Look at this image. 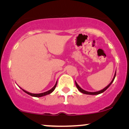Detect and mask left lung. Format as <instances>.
<instances>
[{
    "label": "left lung",
    "mask_w": 129,
    "mask_h": 129,
    "mask_svg": "<svg viewBox=\"0 0 129 129\" xmlns=\"http://www.w3.org/2000/svg\"><path fill=\"white\" fill-rule=\"evenodd\" d=\"M115 76H116V72H115V73L114 77H113V79H112V80L111 82H110L109 84L108 85L106 86V87H105L104 89H103L102 90H99V91H97V92H92L86 91V90H84V89H83L82 88H81V87H80V86H79V85H78V84H77L76 81H75V85H76L77 89H78V90H79L80 92H81V93H84V94H87V95H98V94H100V93H103V92H104L106 90V89H107V88H108V87H109L110 85H111L113 81H114V79H115Z\"/></svg>",
    "instance_id": "obj_1"
}]
</instances>
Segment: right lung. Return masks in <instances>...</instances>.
Masks as SVG:
<instances>
[{"instance_id": "right-lung-1", "label": "right lung", "mask_w": 129, "mask_h": 129, "mask_svg": "<svg viewBox=\"0 0 129 129\" xmlns=\"http://www.w3.org/2000/svg\"><path fill=\"white\" fill-rule=\"evenodd\" d=\"M57 82H56L55 84V85H54V86L52 87V89H50V90H48V91H47V92H43V93H30V92L26 91L25 90H24V89H23L21 88V87H20L19 86V87L21 89H22L23 91H24V92H25V93H26L27 94L31 95V96H34V97H41V96H45V95H49V94H50V93H52V92L54 90V89H55L56 86H57Z\"/></svg>"}]
</instances>
